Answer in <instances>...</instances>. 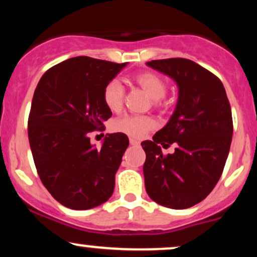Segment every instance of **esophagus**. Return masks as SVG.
Returning <instances> with one entry per match:
<instances>
[{"label": "esophagus", "instance_id": "obj_1", "mask_svg": "<svg viewBox=\"0 0 257 257\" xmlns=\"http://www.w3.org/2000/svg\"><path fill=\"white\" fill-rule=\"evenodd\" d=\"M129 143H131V145H139V144H140L138 140H135V139L133 138L129 139Z\"/></svg>", "mask_w": 257, "mask_h": 257}]
</instances>
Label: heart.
I'll return each mask as SVG.
<instances>
[{"mask_svg":"<svg viewBox=\"0 0 257 257\" xmlns=\"http://www.w3.org/2000/svg\"><path fill=\"white\" fill-rule=\"evenodd\" d=\"M134 82L141 88L150 98L158 100L167 93V82L161 76L153 72H141L135 75ZM105 105L111 111H119L124 102V88L116 79H112L105 85L102 93ZM155 126V122L146 116H124L114 122L113 128L117 132L124 133L134 138H141Z\"/></svg>","mask_w":257,"mask_h":257,"instance_id":"1","label":"heart"}]
</instances>
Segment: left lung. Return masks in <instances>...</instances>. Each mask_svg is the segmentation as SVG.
Returning a JSON list of instances; mask_svg holds the SVG:
<instances>
[{
    "instance_id": "obj_1",
    "label": "left lung",
    "mask_w": 257,
    "mask_h": 257,
    "mask_svg": "<svg viewBox=\"0 0 257 257\" xmlns=\"http://www.w3.org/2000/svg\"><path fill=\"white\" fill-rule=\"evenodd\" d=\"M147 65L178 83L179 100L167 125L141 143L146 192L167 208H191L206 198L223 172L233 134L231 105L220 78L192 60ZM173 143L176 152L163 155L160 145Z\"/></svg>"
}]
</instances>
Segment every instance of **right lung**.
Masks as SVG:
<instances>
[{"label":"right lung","instance_id":"obj_1","mask_svg":"<svg viewBox=\"0 0 257 257\" xmlns=\"http://www.w3.org/2000/svg\"><path fill=\"white\" fill-rule=\"evenodd\" d=\"M124 66L89 57L67 59L47 70L35 89L28 120L32 157L44 187L66 208H95L113 193L128 137L107 134L96 149L89 134L104 131L112 116L102 93Z\"/></svg>","mask_w":257,"mask_h":257}]
</instances>
